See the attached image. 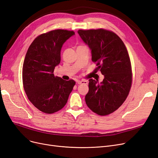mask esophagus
I'll return each mask as SVG.
<instances>
[{"label":"esophagus","mask_w":158,"mask_h":158,"mask_svg":"<svg viewBox=\"0 0 158 158\" xmlns=\"http://www.w3.org/2000/svg\"><path fill=\"white\" fill-rule=\"evenodd\" d=\"M77 83L78 85H81V84H85V85H87L88 84V81L86 80H81V81H78Z\"/></svg>","instance_id":"obj_1"}]
</instances>
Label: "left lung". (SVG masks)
<instances>
[{
    "mask_svg": "<svg viewBox=\"0 0 158 158\" xmlns=\"http://www.w3.org/2000/svg\"><path fill=\"white\" fill-rule=\"evenodd\" d=\"M83 42L91 50L104 79L102 82L89 79L85 102L93 112L106 116L118 109L127 98L131 86L130 58L126 46L114 32L106 29L79 30Z\"/></svg>",
    "mask_w": 158,
    "mask_h": 158,
    "instance_id": "left-lung-1",
    "label": "left lung"
}]
</instances>
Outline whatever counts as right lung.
<instances>
[{
  "instance_id": "add662e5",
  "label": "right lung",
  "mask_w": 158,
  "mask_h": 158,
  "mask_svg": "<svg viewBox=\"0 0 158 158\" xmlns=\"http://www.w3.org/2000/svg\"><path fill=\"white\" fill-rule=\"evenodd\" d=\"M74 34L62 29L40 34L27 50L23 66V87L28 100L43 113L62 109L75 85V81H65L53 73L60 62L62 45Z\"/></svg>"
}]
</instances>
